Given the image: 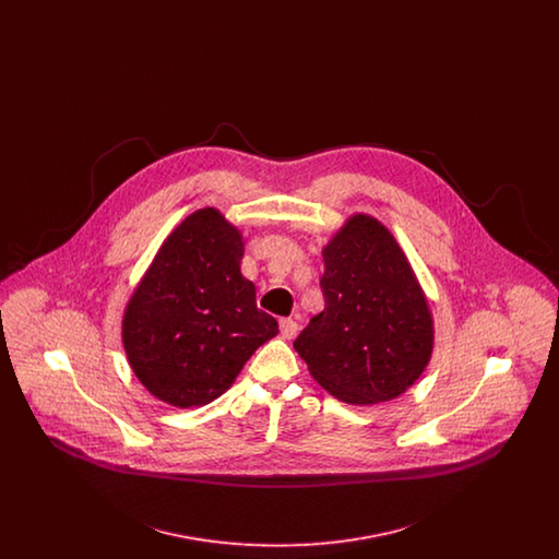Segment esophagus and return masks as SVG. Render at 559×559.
<instances>
[{
    "instance_id": "34e87169",
    "label": "esophagus",
    "mask_w": 559,
    "mask_h": 559,
    "mask_svg": "<svg viewBox=\"0 0 559 559\" xmlns=\"http://www.w3.org/2000/svg\"><path fill=\"white\" fill-rule=\"evenodd\" d=\"M297 331H299V324H297L295 320L281 319V335H283L285 340H293V337L297 335Z\"/></svg>"
}]
</instances>
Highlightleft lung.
I'll use <instances>...</instances> for the list:
<instances>
[{"mask_svg":"<svg viewBox=\"0 0 559 559\" xmlns=\"http://www.w3.org/2000/svg\"><path fill=\"white\" fill-rule=\"evenodd\" d=\"M324 310L293 342L320 385L347 404L399 399L433 349L427 297L394 235L354 213L322 249Z\"/></svg>","mask_w":559,"mask_h":559,"instance_id":"left-lung-1","label":"left lung"}]
</instances>
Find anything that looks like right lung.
<instances>
[{"mask_svg":"<svg viewBox=\"0 0 559 559\" xmlns=\"http://www.w3.org/2000/svg\"><path fill=\"white\" fill-rule=\"evenodd\" d=\"M239 228L205 207L163 240L121 322L133 374L171 406L222 396L253 352L278 333L240 274Z\"/></svg>","mask_w":559,"mask_h":559,"instance_id":"add662e5","label":"right lung"}]
</instances>
